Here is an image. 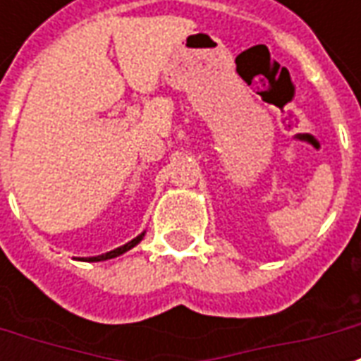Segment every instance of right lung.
<instances>
[{"label": "right lung", "mask_w": 361, "mask_h": 361, "mask_svg": "<svg viewBox=\"0 0 361 361\" xmlns=\"http://www.w3.org/2000/svg\"><path fill=\"white\" fill-rule=\"evenodd\" d=\"M142 235H145V232L142 234H139L137 238H133L131 242H127L126 245H121V247H118V250L114 251H108V253H104V255H96V257H82L81 261H89V263H96V261H106V259H114V257H119V255H123L126 251H129L131 247H135L137 243L141 242Z\"/></svg>", "instance_id": "add662e5"}]
</instances>
